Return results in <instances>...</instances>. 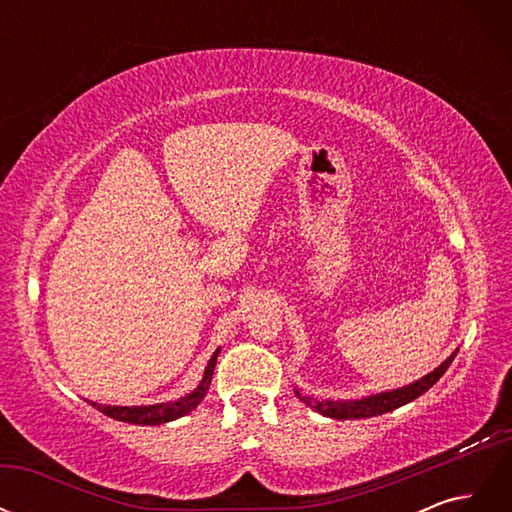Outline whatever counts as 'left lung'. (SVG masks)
<instances>
[{"label": "left lung", "instance_id": "left-lung-1", "mask_svg": "<svg viewBox=\"0 0 512 512\" xmlns=\"http://www.w3.org/2000/svg\"><path fill=\"white\" fill-rule=\"evenodd\" d=\"M455 356H457V352L448 356V359L438 369H433L431 374H427L425 378L416 380V382L404 386V389H397V391L371 395V397H365V399H352V401H318V399L307 397L299 391H297V397L309 408H314L316 412H320L324 416H331V418H344V421H346V418L378 416V414L391 412V410L404 406V404H410V401H414L416 397H421L425 391H429L431 386L444 376V371L448 369V365L453 363Z\"/></svg>", "mask_w": 512, "mask_h": 512}]
</instances>
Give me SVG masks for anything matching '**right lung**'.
<instances>
[{
    "mask_svg": "<svg viewBox=\"0 0 512 512\" xmlns=\"http://www.w3.org/2000/svg\"><path fill=\"white\" fill-rule=\"evenodd\" d=\"M220 348L213 352L211 361L205 369V378L203 382L198 384V389L192 391L190 395H185L177 401H168V404H156V406H102V404H91L96 410H100L102 414L115 418V421H123V423H132V425H162L168 421H175V418L192 412L200 401L205 399L209 384H211V376L215 369V361H218Z\"/></svg>",
    "mask_w": 512,
    "mask_h": 512,
    "instance_id": "1",
    "label": "right lung"
}]
</instances>
